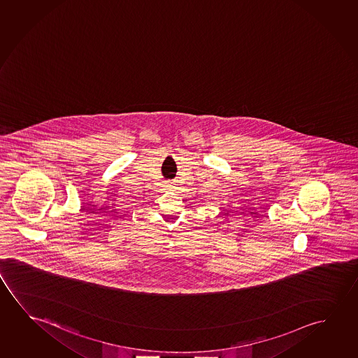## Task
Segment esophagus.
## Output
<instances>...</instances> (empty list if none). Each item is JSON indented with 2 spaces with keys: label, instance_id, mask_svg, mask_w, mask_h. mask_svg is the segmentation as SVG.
<instances>
[{
  "label": "esophagus",
  "instance_id": "esophagus-1",
  "mask_svg": "<svg viewBox=\"0 0 358 358\" xmlns=\"http://www.w3.org/2000/svg\"><path fill=\"white\" fill-rule=\"evenodd\" d=\"M165 187H166V189H173V184H171V182H166V184H165L164 185Z\"/></svg>",
  "mask_w": 358,
  "mask_h": 358
}]
</instances>
